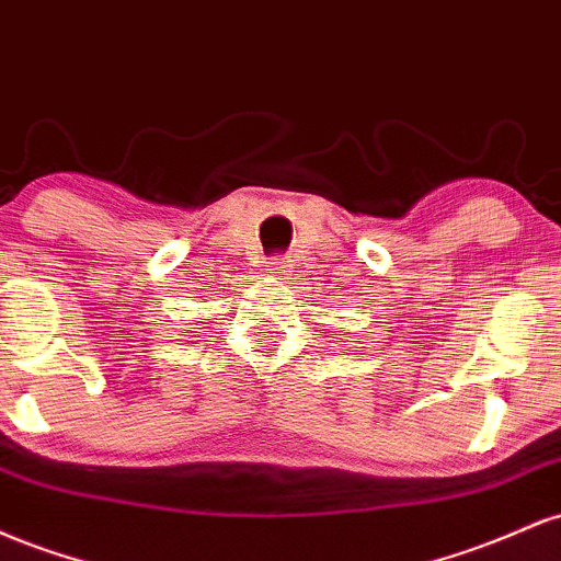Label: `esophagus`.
Masks as SVG:
<instances>
[{
	"label": "esophagus",
	"mask_w": 561,
	"mask_h": 561,
	"mask_svg": "<svg viewBox=\"0 0 561 561\" xmlns=\"http://www.w3.org/2000/svg\"><path fill=\"white\" fill-rule=\"evenodd\" d=\"M285 261L282 259H268L266 263H263V276H266L268 282H274V279H279L282 274H285Z\"/></svg>",
	"instance_id": "34e87169"
}]
</instances>
